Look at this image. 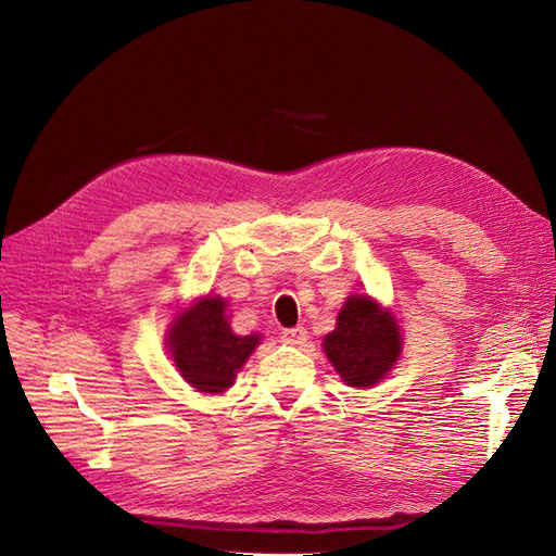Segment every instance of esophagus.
Instances as JSON below:
<instances>
[{
	"label": "esophagus",
	"instance_id": "obj_1",
	"mask_svg": "<svg viewBox=\"0 0 556 556\" xmlns=\"http://www.w3.org/2000/svg\"><path fill=\"white\" fill-rule=\"evenodd\" d=\"M281 338L288 342V344H304L306 338H308V331L304 327H293V329H283Z\"/></svg>",
	"mask_w": 556,
	"mask_h": 556
}]
</instances>
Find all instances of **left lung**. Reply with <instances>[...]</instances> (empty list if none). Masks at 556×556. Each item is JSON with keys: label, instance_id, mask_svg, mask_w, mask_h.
<instances>
[{"label": "left lung", "instance_id": "1", "mask_svg": "<svg viewBox=\"0 0 556 556\" xmlns=\"http://www.w3.org/2000/svg\"><path fill=\"white\" fill-rule=\"evenodd\" d=\"M325 354L349 388L381 383L401 356L396 319L369 295H352L338 313L336 329L323 342Z\"/></svg>", "mask_w": 556, "mask_h": 556}]
</instances>
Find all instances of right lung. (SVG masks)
<instances>
[{"instance_id":"1","label":"right lung","mask_w":556,"mask_h":556,"mask_svg":"<svg viewBox=\"0 0 556 556\" xmlns=\"http://www.w3.org/2000/svg\"><path fill=\"white\" fill-rule=\"evenodd\" d=\"M223 298H202L175 315L168 329V354L185 381L204 394H220L233 386L261 336H237L225 315Z\"/></svg>"}]
</instances>
